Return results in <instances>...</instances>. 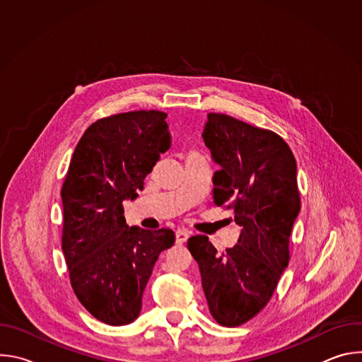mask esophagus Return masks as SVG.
<instances>
[{
  "mask_svg": "<svg viewBox=\"0 0 362 362\" xmlns=\"http://www.w3.org/2000/svg\"><path fill=\"white\" fill-rule=\"evenodd\" d=\"M189 236H190V232H187V230H185V229L177 230V232H176V243H177V245L186 243L187 239H189Z\"/></svg>",
  "mask_w": 362,
  "mask_h": 362,
  "instance_id": "34e87169",
  "label": "esophagus"
}]
</instances>
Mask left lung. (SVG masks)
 I'll use <instances>...</instances> for the list:
<instances>
[{
	"label": "left lung",
	"mask_w": 362,
	"mask_h": 362,
	"mask_svg": "<svg viewBox=\"0 0 362 362\" xmlns=\"http://www.w3.org/2000/svg\"><path fill=\"white\" fill-rule=\"evenodd\" d=\"M202 137L221 166L212 179L215 203L233 208L240 235L225 253L204 235L192 236L187 247L212 317L238 327L262 311L288 267L300 211L296 162L281 136L226 115H208Z\"/></svg>",
	"instance_id": "left-lung-1"
}]
</instances>
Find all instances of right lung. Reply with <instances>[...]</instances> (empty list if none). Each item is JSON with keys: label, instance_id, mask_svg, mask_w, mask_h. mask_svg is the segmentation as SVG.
<instances>
[{"label": "right lung", "instance_id": "1", "mask_svg": "<svg viewBox=\"0 0 362 362\" xmlns=\"http://www.w3.org/2000/svg\"><path fill=\"white\" fill-rule=\"evenodd\" d=\"M166 113L129 112L93 123L76 146L62 189L63 253L71 286L98 321L120 327L141 309L144 288L172 229L126 225L134 200L172 139Z\"/></svg>", "mask_w": 362, "mask_h": 362}]
</instances>
